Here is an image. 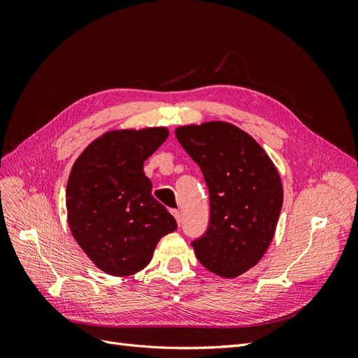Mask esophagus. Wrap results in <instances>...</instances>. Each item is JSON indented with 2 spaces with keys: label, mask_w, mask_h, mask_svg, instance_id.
Segmentation results:
<instances>
[{
  "label": "esophagus",
  "mask_w": 358,
  "mask_h": 358,
  "mask_svg": "<svg viewBox=\"0 0 358 358\" xmlns=\"http://www.w3.org/2000/svg\"><path fill=\"white\" fill-rule=\"evenodd\" d=\"M171 215L176 218V222L180 225V212L179 210H171Z\"/></svg>",
  "instance_id": "obj_1"
}]
</instances>
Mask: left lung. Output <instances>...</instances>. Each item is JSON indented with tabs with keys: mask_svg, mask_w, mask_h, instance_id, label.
I'll use <instances>...</instances> for the list:
<instances>
[{
	"mask_svg": "<svg viewBox=\"0 0 358 358\" xmlns=\"http://www.w3.org/2000/svg\"><path fill=\"white\" fill-rule=\"evenodd\" d=\"M176 137L209 188V227L191 242L194 252L212 273L239 276L263 258L275 236L284 201L279 173L266 150L229 122L179 127Z\"/></svg>",
	"mask_w": 358,
	"mask_h": 358,
	"instance_id": "1",
	"label": "left lung"
}]
</instances>
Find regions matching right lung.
Returning <instances> with one entry per match:
<instances>
[{
  "label": "right lung",
  "mask_w": 358,
  "mask_h": 358,
  "mask_svg": "<svg viewBox=\"0 0 358 358\" xmlns=\"http://www.w3.org/2000/svg\"><path fill=\"white\" fill-rule=\"evenodd\" d=\"M164 127L113 129L76 159L66 192L71 234L91 262L113 276L134 275L152 259L162 236L178 229L152 197L145 161L166 142Z\"/></svg>",
  "instance_id": "right-lung-1"
}]
</instances>
